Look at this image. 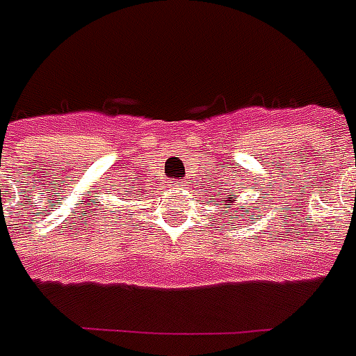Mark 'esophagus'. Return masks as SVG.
Wrapping results in <instances>:
<instances>
[{
  "label": "esophagus",
  "instance_id": "34e87169",
  "mask_svg": "<svg viewBox=\"0 0 356 356\" xmlns=\"http://www.w3.org/2000/svg\"><path fill=\"white\" fill-rule=\"evenodd\" d=\"M180 184L182 182H168V188H180Z\"/></svg>",
  "mask_w": 356,
  "mask_h": 356
}]
</instances>
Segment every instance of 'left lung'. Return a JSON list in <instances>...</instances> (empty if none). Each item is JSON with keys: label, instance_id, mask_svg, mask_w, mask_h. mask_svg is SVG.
<instances>
[{"label": "left lung", "instance_id": "left-lung-1", "mask_svg": "<svg viewBox=\"0 0 356 356\" xmlns=\"http://www.w3.org/2000/svg\"><path fill=\"white\" fill-rule=\"evenodd\" d=\"M218 195H220V203H222L226 209H232V205L238 201V195H236V193H224V195L222 193H218ZM243 213L249 214V211H243ZM232 218H238V211H234V216H232Z\"/></svg>", "mask_w": 356, "mask_h": 356}]
</instances>
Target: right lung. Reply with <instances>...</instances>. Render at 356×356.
<instances>
[{
  "mask_svg": "<svg viewBox=\"0 0 356 356\" xmlns=\"http://www.w3.org/2000/svg\"><path fill=\"white\" fill-rule=\"evenodd\" d=\"M99 211H102V213H105V209H99ZM111 213H115V211H111Z\"/></svg>",
  "mask_w": 356,
  "mask_h": 356,
  "instance_id": "right-lung-1",
  "label": "right lung"
}]
</instances>
